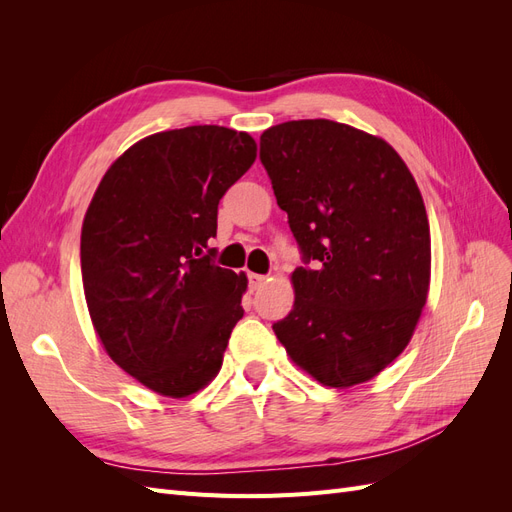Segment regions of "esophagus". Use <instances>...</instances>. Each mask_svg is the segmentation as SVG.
<instances>
[{"label":"esophagus","instance_id":"1","mask_svg":"<svg viewBox=\"0 0 512 512\" xmlns=\"http://www.w3.org/2000/svg\"><path fill=\"white\" fill-rule=\"evenodd\" d=\"M247 280H250V288L258 290L262 284L267 282V275H260V273H250L247 275Z\"/></svg>","mask_w":512,"mask_h":512}]
</instances>
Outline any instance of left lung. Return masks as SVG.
Instances as JSON below:
<instances>
[{"label": "left lung", "mask_w": 512, "mask_h": 512, "mask_svg": "<svg viewBox=\"0 0 512 512\" xmlns=\"http://www.w3.org/2000/svg\"><path fill=\"white\" fill-rule=\"evenodd\" d=\"M260 162L305 262L273 331L320 384L367 382L404 352L427 301L431 239L418 185L389 143L329 119L265 130Z\"/></svg>", "instance_id": "1"}]
</instances>
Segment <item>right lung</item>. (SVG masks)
<instances>
[{"label":"right lung","instance_id":"1","mask_svg":"<svg viewBox=\"0 0 512 512\" xmlns=\"http://www.w3.org/2000/svg\"><path fill=\"white\" fill-rule=\"evenodd\" d=\"M256 160L247 132L151 134L106 170L81 232L91 322L108 356L147 389L188 397L222 367L243 318L245 273L213 262L218 205Z\"/></svg>","mask_w":512,"mask_h":512}]
</instances>
